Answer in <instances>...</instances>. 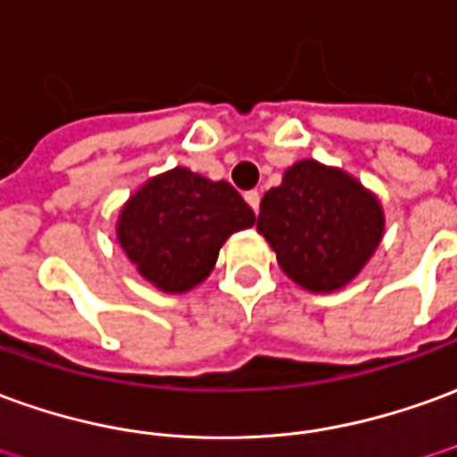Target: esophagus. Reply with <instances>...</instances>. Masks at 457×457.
Segmentation results:
<instances>
[{"mask_svg": "<svg viewBox=\"0 0 457 457\" xmlns=\"http://www.w3.org/2000/svg\"><path fill=\"white\" fill-rule=\"evenodd\" d=\"M245 200L250 203V207L254 210V215L260 212V193L257 190H250V193H245Z\"/></svg>", "mask_w": 457, "mask_h": 457, "instance_id": "34e87169", "label": "esophagus"}]
</instances>
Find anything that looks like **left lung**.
<instances>
[{"instance_id":"obj_1","label":"left lung","mask_w":457,"mask_h":457,"mask_svg":"<svg viewBox=\"0 0 457 457\" xmlns=\"http://www.w3.org/2000/svg\"><path fill=\"white\" fill-rule=\"evenodd\" d=\"M257 229L284 274L309 292H334L361 272L384 237L373 193L339 168L299 161L264 193Z\"/></svg>"}]
</instances>
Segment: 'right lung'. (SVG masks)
I'll return each instance as SVG.
<instances>
[{"label": "right lung", "mask_w": 457, "mask_h": 457, "mask_svg": "<svg viewBox=\"0 0 457 457\" xmlns=\"http://www.w3.org/2000/svg\"><path fill=\"white\" fill-rule=\"evenodd\" d=\"M252 225L254 212L232 185L173 168L130 195L116 232L148 282L183 295L207 279L225 239Z\"/></svg>", "instance_id": "1"}]
</instances>
